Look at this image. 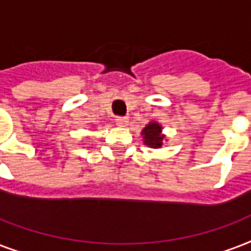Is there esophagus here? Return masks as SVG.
I'll return each mask as SVG.
<instances>
[{
    "label": "esophagus",
    "mask_w": 251,
    "mask_h": 251,
    "mask_svg": "<svg viewBox=\"0 0 251 251\" xmlns=\"http://www.w3.org/2000/svg\"><path fill=\"white\" fill-rule=\"evenodd\" d=\"M115 122L118 126H120V127H126L128 124V118H126V116H118L115 119Z\"/></svg>",
    "instance_id": "1"
}]
</instances>
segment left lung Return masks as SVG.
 Returning <instances> with one entry per match:
<instances>
[{"label": "left lung", "instance_id": "8db88e82", "mask_svg": "<svg viewBox=\"0 0 251 251\" xmlns=\"http://www.w3.org/2000/svg\"><path fill=\"white\" fill-rule=\"evenodd\" d=\"M162 128L158 123H149L147 127L143 129V137H144V144L149 148L157 149V148L162 147V141H164L165 136L161 135Z\"/></svg>", "mask_w": 251, "mask_h": 251}]
</instances>
